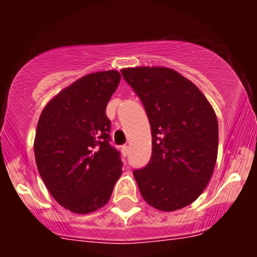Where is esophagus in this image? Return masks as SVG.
I'll return each mask as SVG.
<instances>
[{"label":"esophagus","instance_id":"obj_1","mask_svg":"<svg viewBox=\"0 0 257 257\" xmlns=\"http://www.w3.org/2000/svg\"><path fill=\"white\" fill-rule=\"evenodd\" d=\"M121 153H123L124 157H126V155L129 154V147H128V145H123V147H121Z\"/></svg>","mask_w":257,"mask_h":257}]
</instances>
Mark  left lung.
I'll use <instances>...</instances> for the list:
<instances>
[{"instance_id": "left-lung-1", "label": "left lung", "mask_w": 257, "mask_h": 257, "mask_svg": "<svg viewBox=\"0 0 257 257\" xmlns=\"http://www.w3.org/2000/svg\"><path fill=\"white\" fill-rule=\"evenodd\" d=\"M141 98L152 129V157L133 172L153 208L174 211L198 199L214 172L219 126L214 109L194 83L174 69H121Z\"/></svg>"}]
</instances>
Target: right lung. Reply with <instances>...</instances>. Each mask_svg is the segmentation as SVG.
<instances>
[{"label":"right lung","mask_w":257,"mask_h":257,"mask_svg":"<svg viewBox=\"0 0 257 257\" xmlns=\"http://www.w3.org/2000/svg\"><path fill=\"white\" fill-rule=\"evenodd\" d=\"M119 82L116 71L82 77L58 93L38 120V172L57 203L77 214L104 206L121 175L120 153L109 143L105 114Z\"/></svg>","instance_id":"right-lung-1"}]
</instances>
